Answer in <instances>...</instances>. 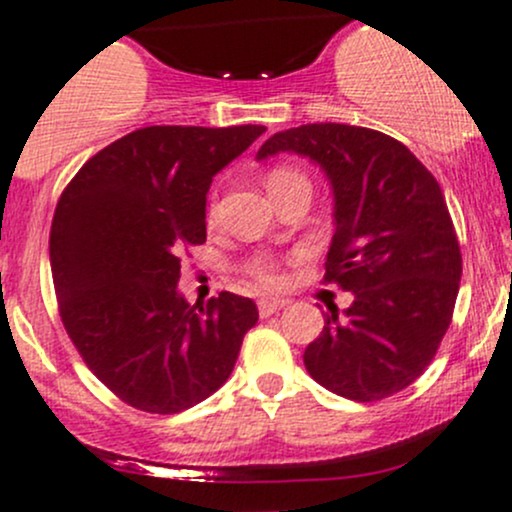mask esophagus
<instances>
[{
  "label": "esophagus",
  "mask_w": 512,
  "mask_h": 512,
  "mask_svg": "<svg viewBox=\"0 0 512 512\" xmlns=\"http://www.w3.org/2000/svg\"><path fill=\"white\" fill-rule=\"evenodd\" d=\"M285 305H288V300H283V298H261L258 300V315L271 317L273 312L283 310Z\"/></svg>",
  "instance_id": "34e87169"
}]
</instances>
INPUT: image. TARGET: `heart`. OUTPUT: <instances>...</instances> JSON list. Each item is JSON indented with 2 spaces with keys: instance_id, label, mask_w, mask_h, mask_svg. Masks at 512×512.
I'll list each match as a JSON object with an SVG mask.
<instances>
[{
  "instance_id": "1",
  "label": "heart",
  "mask_w": 512,
  "mask_h": 512,
  "mask_svg": "<svg viewBox=\"0 0 512 512\" xmlns=\"http://www.w3.org/2000/svg\"><path fill=\"white\" fill-rule=\"evenodd\" d=\"M305 178V175L300 173V170L295 168H288V166H280V168H273L271 173H268L266 178V188L268 192L283 188V185L293 183V180H300ZM217 217V207H210V219ZM246 276H249L251 280H254L256 285H263V288H278V285H283V271H280V266L273 258L268 256H256L251 258L249 263L244 266Z\"/></svg>"
}]
</instances>
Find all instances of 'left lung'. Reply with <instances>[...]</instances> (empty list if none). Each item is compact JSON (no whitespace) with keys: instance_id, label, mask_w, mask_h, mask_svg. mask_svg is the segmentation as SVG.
Masks as SVG:
<instances>
[{"instance_id":"1","label":"left lung","mask_w":512,"mask_h":512,"mask_svg":"<svg viewBox=\"0 0 512 512\" xmlns=\"http://www.w3.org/2000/svg\"><path fill=\"white\" fill-rule=\"evenodd\" d=\"M307 156L334 192L327 283L354 302L324 320L305 349L320 386L356 403L408 388L437 354L452 322L461 251L442 188L408 146L349 124H302L258 148Z\"/></svg>"}]
</instances>
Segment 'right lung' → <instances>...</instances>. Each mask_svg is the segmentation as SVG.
<instances>
[{
	"label": "right lung",
	"mask_w": 512,
	"mask_h": 512,
	"mask_svg": "<svg viewBox=\"0 0 512 512\" xmlns=\"http://www.w3.org/2000/svg\"><path fill=\"white\" fill-rule=\"evenodd\" d=\"M266 126H146L102 148L60 195L51 273L60 320L90 371L126 405L173 415L210 398L236 364L256 302L178 293L180 254L205 244L212 178Z\"/></svg>",
	"instance_id": "right-lung-1"
}]
</instances>
